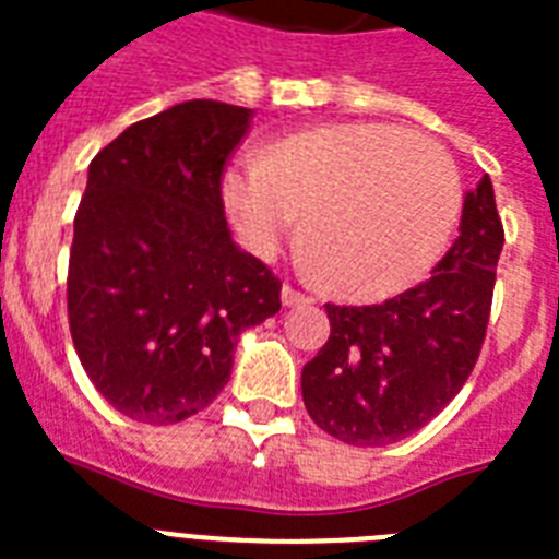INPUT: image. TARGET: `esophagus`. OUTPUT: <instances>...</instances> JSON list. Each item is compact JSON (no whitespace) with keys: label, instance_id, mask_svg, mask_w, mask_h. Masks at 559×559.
<instances>
[{"label":"esophagus","instance_id":"1","mask_svg":"<svg viewBox=\"0 0 559 559\" xmlns=\"http://www.w3.org/2000/svg\"><path fill=\"white\" fill-rule=\"evenodd\" d=\"M281 301H284V307H298V305H307L310 298H307L305 293H298L296 287L284 284V287H281Z\"/></svg>","mask_w":559,"mask_h":559}]
</instances>
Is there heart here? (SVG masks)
<instances>
[{
	"mask_svg": "<svg viewBox=\"0 0 559 559\" xmlns=\"http://www.w3.org/2000/svg\"><path fill=\"white\" fill-rule=\"evenodd\" d=\"M219 200L254 254L298 228L336 296L377 301L441 261L461 214L459 165L441 142L394 124H328L266 144L219 177Z\"/></svg>",
	"mask_w": 559,
	"mask_h": 559,
	"instance_id": "1",
	"label": "heart"
}]
</instances>
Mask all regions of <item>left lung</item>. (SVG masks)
<instances>
[{"mask_svg": "<svg viewBox=\"0 0 559 559\" xmlns=\"http://www.w3.org/2000/svg\"><path fill=\"white\" fill-rule=\"evenodd\" d=\"M502 243L485 174L464 197L459 237L432 278L382 305H324L331 336L301 371L316 426L354 447H385L429 424L476 366Z\"/></svg>", "mask_w": 559, "mask_h": 559, "instance_id": "1", "label": "left lung"}]
</instances>
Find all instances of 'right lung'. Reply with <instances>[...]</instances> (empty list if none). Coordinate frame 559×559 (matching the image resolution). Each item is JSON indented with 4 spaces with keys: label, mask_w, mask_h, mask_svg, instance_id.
Masks as SVG:
<instances>
[{
    "label": "right lung",
    "mask_w": 559,
    "mask_h": 559,
    "mask_svg": "<svg viewBox=\"0 0 559 559\" xmlns=\"http://www.w3.org/2000/svg\"><path fill=\"white\" fill-rule=\"evenodd\" d=\"M252 109L186 100L92 159L69 254V331L121 415L179 424L217 397L246 328L281 310V281L240 252L219 177Z\"/></svg>",
    "instance_id": "1"
}]
</instances>
